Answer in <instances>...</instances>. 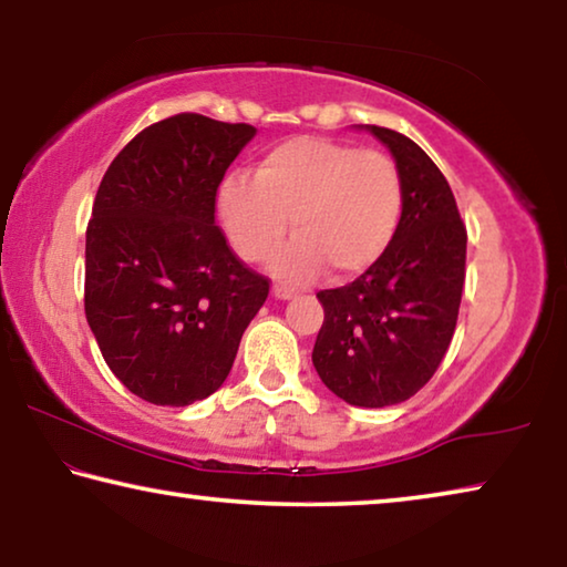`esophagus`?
<instances>
[{"label": "esophagus", "instance_id": "esophagus-1", "mask_svg": "<svg viewBox=\"0 0 567 567\" xmlns=\"http://www.w3.org/2000/svg\"><path fill=\"white\" fill-rule=\"evenodd\" d=\"M272 295L277 297V300H290V297L295 295V290H292V287H287V285H280V282H277V285L272 287Z\"/></svg>", "mask_w": 567, "mask_h": 567}]
</instances>
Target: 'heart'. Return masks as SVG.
I'll return each instance as SVG.
<instances>
[{
  "label": "heart",
  "instance_id": "1",
  "mask_svg": "<svg viewBox=\"0 0 567 567\" xmlns=\"http://www.w3.org/2000/svg\"><path fill=\"white\" fill-rule=\"evenodd\" d=\"M402 182L380 150L324 137H292L265 152L255 177L227 175L219 217L239 255L265 262L282 243L287 217L297 235L275 257V270L307 280L322 262L334 275L375 265L398 229Z\"/></svg>",
  "mask_w": 567,
  "mask_h": 567
}]
</instances>
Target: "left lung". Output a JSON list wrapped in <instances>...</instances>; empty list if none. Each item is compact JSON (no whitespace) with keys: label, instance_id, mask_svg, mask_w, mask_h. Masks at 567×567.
Masks as SVG:
<instances>
[{"label":"left lung","instance_id":"8db88e82","mask_svg":"<svg viewBox=\"0 0 567 567\" xmlns=\"http://www.w3.org/2000/svg\"><path fill=\"white\" fill-rule=\"evenodd\" d=\"M368 130L395 157L402 215L375 265L318 292L324 320L312 364L350 405L388 408L425 388L445 358L465 285L467 229L435 162L405 134Z\"/></svg>","mask_w":567,"mask_h":567}]
</instances>
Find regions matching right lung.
Instances as JSON below:
<instances>
[{
  "label": "right lung",
  "mask_w": 567,
  "mask_h": 567,
  "mask_svg": "<svg viewBox=\"0 0 567 567\" xmlns=\"http://www.w3.org/2000/svg\"><path fill=\"white\" fill-rule=\"evenodd\" d=\"M252 124L179 112L132 137L100 182L84 315L110 370L162 408L205 400L270 295L215 225L217 187Z\"/></svg>",
  "instance_id": "1"
}]
</instances>
